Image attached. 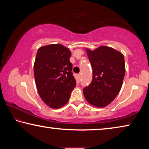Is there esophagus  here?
I'll list each match as a JSON object with an SVG mask.
<instances>
[{
    "mask_svg": "<svg viewBox=\"0 0 149 149\" xmlns=\"http://www.w3.org/2000/svg\"><path fill=\"white\" fill-rule=\"evenodd\" d=\"M77 79H78V80L80 79V77H81V75H80L79 74L77 75Z\"/></svg>",
    "mask_w": 149,
    "mask_h": 149,
    "instance_id": "1",
    "label": "esophagus"
}]
</instances>
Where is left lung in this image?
Instances as JSON below:
<instances>
[{"label": "left lung", "instance_id": "8db88e82", "mask_svg": "<svg viewBox=\"0 0 149 149\" xmlns=\"http://www.w3.org/2000/svg\"><path fill=\"white\" fill-rule=\"evenodd\" d=\"M93 69V79L84 89L87 102L102 108L115 100L123 85L125 74L123 54L111 47L101 46L94 50L86 48Z\"/></svg>", "mask_w": 149, "mask_h": 149}]
</instances>
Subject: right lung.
Listing matches in <instances>:
<instances>
[{"label":"right lung","instance_id":"right-lung-1","mask_svg":"<svg viewBox=\"0 0 149 149\" xmlns=\"http://www.w3.org/2000/svg\"><path fill=\"white\" fill-rule=\"evenodd\" d=\"M72 53L62 44H50L38 49L34 65L37 90L42 101L52 109L68 103L76 86L70 62Z\"/></svg>","mask_w":149,"mask_h":149}]
</instances>
